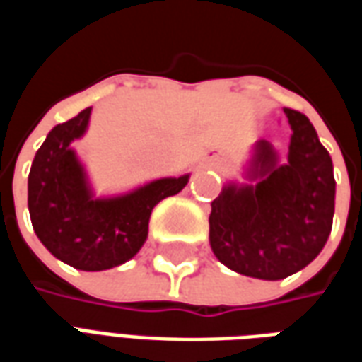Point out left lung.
<instances>
[{"label":"left lung","instance_id":"obj_1","mask_svg":"<svg viewBox=\"0 0 362 362\" xmlns=\"http://www.w3.org/2000/svg\"><path fill=\"white\" fill-rule=\"evenodd\" d=\"M293 129L287 160L266 139L252 147L246 184L227 182L211 202L209 244L228 269L277 281L318 256L332 233V157L304 114L283 108Z\"/></svg>","mask_w":362,"mask_h":362}]
</instances>
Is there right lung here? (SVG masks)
<instances>
[{"instance_id":"obj_1","label":"right lung","mask_w":362,"mask_h":362,"mask_svg":"<svg viewBox=\"0 0 362 362\" xmlns=\"http://www.w3.org/2000/svg\"><path fill=\"white\" fill-rule=\"evenodd\" d=\"M90 110L52 129L28 173V213L38 240L52 256L81 272L122 266L141 250L153 207L176 196L189 180L158 178L119 196L96 197L71 147L89 127Z\"/></svg>"}]
</instances>
